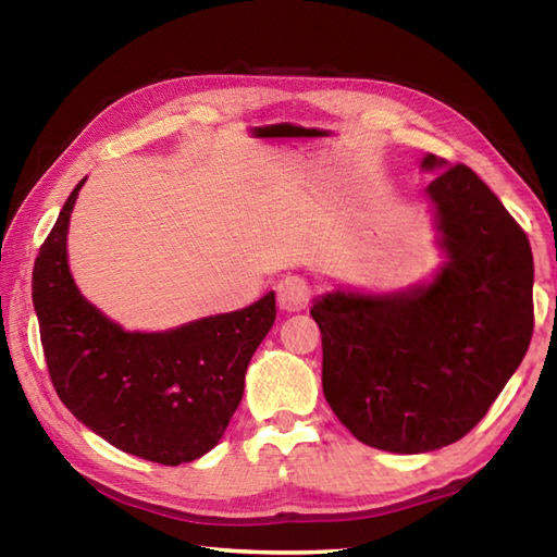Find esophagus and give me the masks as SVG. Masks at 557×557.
Wrapping results in <instances>:
<instances>
[{
    "instance_id": "esophagus-1",
    "label": "esophagus",
    "mask_w": 557,
    "mask_h": 557,
    "mask_svg": "<svg viewBox=\"0 0 557 557\" xmlns=\"http://www.w3.org/2000/svg\"><path fill=\"white\" fill-rule=\"evenodd\" d=\"M311 301V285L304 277H285L277 285V304L282 311H304Z\"/></svg>"
}]
</instances>
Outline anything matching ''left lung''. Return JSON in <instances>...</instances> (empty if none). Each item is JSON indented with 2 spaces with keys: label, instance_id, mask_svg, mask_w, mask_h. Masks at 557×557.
Returning <instances> with one entry per match:
<instances>
[{
  "label": "left lung",
  "instance_id": "left-lung-1",
  "mask_svg": "<svg viewBox=\"0 0 557 557\" xmlns=\"http://www.w3.org/2000/svg\"><path fill=\"white\" fill-rule=\"evenodd\" d=\"M425 188L447 265L395 297L327 294L311 315L323 337V393L357 441L431 453L486 417L534 335V258L524 230L467 164Z\"/></svg>",
  "mask_w": 557,
  "mask_h": 557
}]
</instances>
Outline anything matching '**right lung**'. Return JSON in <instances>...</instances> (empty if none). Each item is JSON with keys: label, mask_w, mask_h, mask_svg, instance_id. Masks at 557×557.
Masks as SVG:
<instances>
[{"label": "right lung", "mask_w": 557, "mask_h": 557, "mask_svg": "<svg viewBox=\"0 0 557 557\" xmlns=\"http://www.w3.org/2000/svg\"><path fill=\"white\" fill-rule=\"evenodd\" d=\"M71 191L33 268V306L59 399L110 445L158 465L218 445L244 395L253 351L275 323V294L168 333H124L81 297L66 263Z\"/></svg>", "instance_id": "obj_1"}]
</instances>
